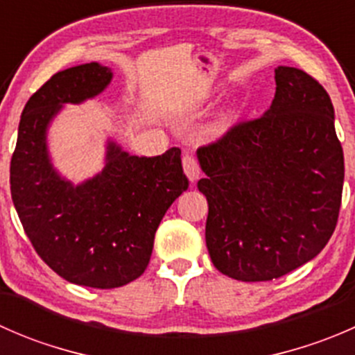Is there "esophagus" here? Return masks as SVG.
Instances as JSON below:
<instances>
[{"label":"esophagus","instance_id":"34e87169","mask_svg":"<svg viewBox=\"0 0 355 355\" xmlns=\"http://www.w3.org/2000/svg\"><path fill=\"white\" fill-rule=\"evenodd\" d=\"M182 166H184V173L185 177L189 178V182L198 180L200 170H199L198 159H196L194 156H189V155L184 156V159H182Z\"/></svg>","mask_w":355,"mask_h":355}]
</instances>
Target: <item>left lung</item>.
Masks as SVG:
<instances>
[{"label":"left lung","instance_id":"obj_1","mask_svg":"<svg viewBox=\"0 0 355 355\" xmlns=\"http://www.w3.org/2000/svg\"><path fill=\"white\" fill-rule=\"evenodd\" d=\"M275 80L263 116L198 149L207 250L218 271L241 282L280 278L316 257L342 202L343 151L330 96L299 68H275Z\"/></svg>","mask_w":355,"mask_h":355}]
</instances>
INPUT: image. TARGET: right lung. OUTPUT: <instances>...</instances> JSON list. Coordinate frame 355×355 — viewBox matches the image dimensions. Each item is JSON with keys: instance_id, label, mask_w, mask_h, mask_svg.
<instances>
[{"instance_id": "obj_1", "label": "right lung", "mask_w": 355, "mask_h": 355, "mask_svg": "<svg viewBox=\"0 0 355 355\" xmlns=\"http://www.w3.org/2000/svg\"><path fill=\"white\" fill-rule=\"evenodd\" d=\"M111 78L98 62L53 75L25 105L10 164L13 204L35 252L67 282L92 288L121 287L144 273L164 213L189 187L178 148L135 156L113 139L94 177L73 184L56 170L49 125L65 105L101 94Z\"/></svg>"}]
</instances>
